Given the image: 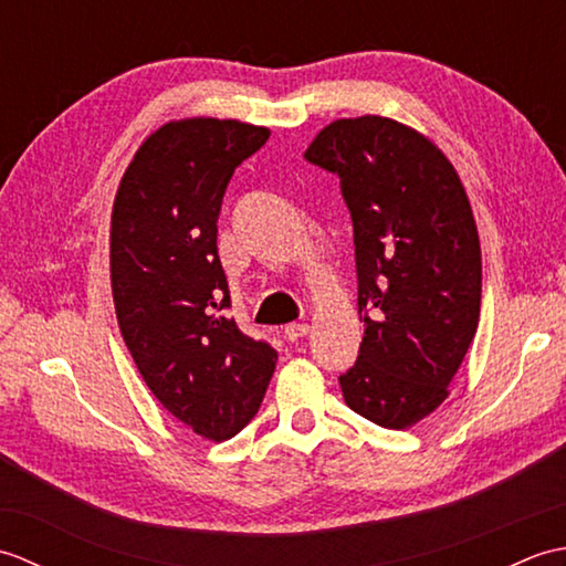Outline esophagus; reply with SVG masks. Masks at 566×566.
<instances>
[{
  "label": "esophagus",
  "mask_w": 566,
  "mask_h": 566,
  "mask_svg": "<svg viewBox=\"0 0 566 566\" xmlns=\"http://www.w3.org/2000/svg\"><path fill=\"white\" fill-rule=\"evenodd\" d=\"M308 335V323H290V326L284 328V338L290 343H296L298 338H304Z\"/></svg>",
  "instance_id": "1"
}]
</instances>
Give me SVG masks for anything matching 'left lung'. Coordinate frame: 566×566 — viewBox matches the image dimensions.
Returning a JSON list of instances; mask_svg holds the SVG:
<instances>
[{
  "mask_svg": "<svg viewBox=\"0 0 566 566\" xmlns=\"http://www.w3.org/2000/svg\"><path fill=\"white\" fill-rule=\"evenodd\" d=\"M308 163L340 177L353 216L357 363L340 375L345 403L391 430L448 399L482 306V248L460 175L444 153L394 118H338Z\"/></svg>",
  "mask_w": 566,
  "mask_h": 566,
  "instance_id": "left-lung-1",
  "label": "left lung"
}]
</instances>
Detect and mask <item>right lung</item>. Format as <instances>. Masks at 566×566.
<instances>
[{
	"mask_svg": "<svg viewBox=\"0 0 566 566\" xmlns=\"http://www.w3.org/2000/svg\"><path fill=\"white\" fill-rule=\"evenodd\" d=\"M270 128L235 118H182L150 134L118 185L112 211V294L130 357L167 411L223 442L268 391L276 353L226 316L216 248L235 167Z\"/></svg>",
	"mask_w": 566,
	"mask_h": 566,
	"instance_id": "1",
	"label": "right lung"
}]
</instances>
